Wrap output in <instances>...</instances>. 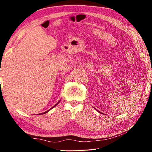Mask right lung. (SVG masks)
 Returning <instances> with one entry per match:
<instances>
[{
    "mask_svg": "<svg viewBox=\"0 0 152 152\" xmlns=\"http://www.w3.org/2000/svg\"><path fill=\"white\" fill-rule=\"evenodd\" d=\"M59 102H60V101H59V102H58V103H57V104H56L54 105V106H53V107L52 108H53V107H56V105H57V104H58L59 103ZM52 108H51V109H50V110H51V109H52ZM47 110V111H45V112H44V113H42V114H45V113H48V111H49V110ZM41 114H42V113H41Z\"/></svg>",
    "mask_w": 152,
    "mask_h": 152,
    "instance_id": "obj_1",
    "label": "right lung"
}]
</instances>
